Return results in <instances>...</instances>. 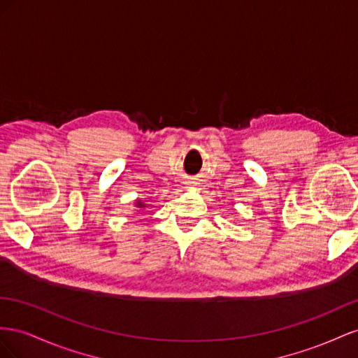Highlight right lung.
Listing matches in <instances>:
<instances>
[{"instance_id": "right-lung-1", "label": "right lung", "mask_w": 358, "mask_h": 358, "mask_svg": "<svg viewBox=\"0 0 358 358\" xmlns=\"http://www.w3.org/2000/svg\"><path fill=\"white\" fill-rule=\"evenodd\" d=\"M138 206H139V207H144V206H142V203H141V202H138Z\"/></svg>"}]
</instances>
